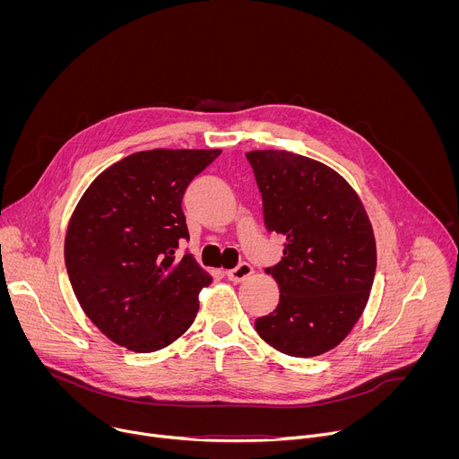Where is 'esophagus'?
<instances>
[{
  "instance_id": "obj_1",
  "label": "esophagus",
  "mask_w": 459,
  "mask_h": 459,
  "mask_svg": "<svg viewBox=\"0 0 459 459\" xmlns=\"http://www.w3.org/2000/svg\"><path fill=\"white\" fill-rule=\"evenodd\" d=\"M252 273H254V271H252V267L247 264V261H241V264H239L236 269H232V271L227 273V278H229L230 281H234V283H241V281H245Z\"/></svg>"
}]
</instances>
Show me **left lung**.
<instances>
[{
    "instance_id": "1",
    "label": "left lung",
    "mask_w": 459,
    "mask_h": 459,
    "mask_svg": "<svg viewBox=\"0 0 459 459\" xmlns=\"http://www.w3.org/2000/svg\"><path fill=\"white\" fill-rule=\"evenodd\" d=\"M247 160L267 230L287 239L280 264L265 269L280 303L254 326L283 354L319 356L340 345L365 310L376 274L372 225L331 167L287 151H252Z\"/></svg>"
}]
</instances>
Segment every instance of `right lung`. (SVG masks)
<instances>
[{
  "label": "right lung",
  "instance_id": "right-lung-1",
  "mask_svg": "<svg viewBox=\"0 0 459 459\" xmlns=\"http://www.w3.org/2000/svg\"><path fill=\"white\" fill-rule=\"evenodd\" d=\"M214 151L154 149L130 154L85 190L65 236V265L89 319L114 343L156 352L176 342L212 278L190 254L181 209L188 183Z\"/></svg>",
  "mask_w": 459,
  "mask_h": 459
}]
</instances>
